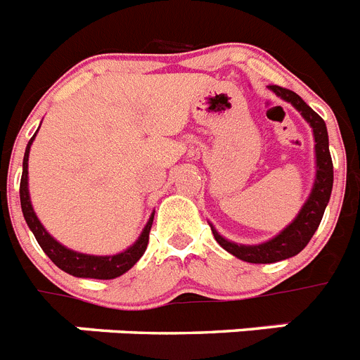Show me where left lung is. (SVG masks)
I'll list each match as a JSON object with an SVG mask.
<instances>
[{"instance_id": "obj_1", "label": "left lung", "mask_w": 360, "mask_h": 360, "mask_svg": "<svg viewBox=\"0 0 360 360\" xmlns=\"http://www.w3.org/2000/svg\"><path fill=\"white\" fill-rule=\"evenodd\" d=\"M269 91H273L278 98L290 101L295 109L299 110L304 120L311 125L313 136H315V158H317V173H315V182L309 193V198L302 205V210L295 217L293 222L284 227L271 240L264 244L244 245L235 244V242L226 240L222 235L211 226L214 240L222 245L227 253H231L236 259L245 260L251 264H271L278 260H285L290 257L299 255L300 251L308 245L311 236L317 231L319 224L322 220V214L326 210L328 202L331 196V187H333V162L330 155V143H328V129L324 120L311 109V107L290 89L278 87V85H269Z\"/></svg>"}]
</instances>
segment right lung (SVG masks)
<instances>
[{"label": "right lung", "instance_id": "1", "mask_svg": "<svg viewBox=\"0 0 360 360\" xmlns=\"http://www.w3.org/2000/svg\"><path fill=\"white\" fill-rule=\"evenodd\" d=\"M36 136V134H34ZM34 136L30 138L27 143L25 156H23V174H21L20 184V200H21V211L25 217L27 226L30 227V231L34 233L38 244L41 245V250L45 251L49 259L56 264L58 268L63 269L65 273L72 276H79V278H100V281H109V278H116V276L124 275L125 271L133 268L134 264L140 260L147 250L149 244V233L150 226H153V218L155 214H150L149 222L143 227L142 235L138 236V240L134 242L131 248L118 255H109V257H96V255H85L72 251L65 245H61L60 242L54 240L47 233V229L41 226L36 213L32 210L29 196V150L34 142Z\"/></svg>", "mask_w": 360, "mask_h": 360}]
</instances>
